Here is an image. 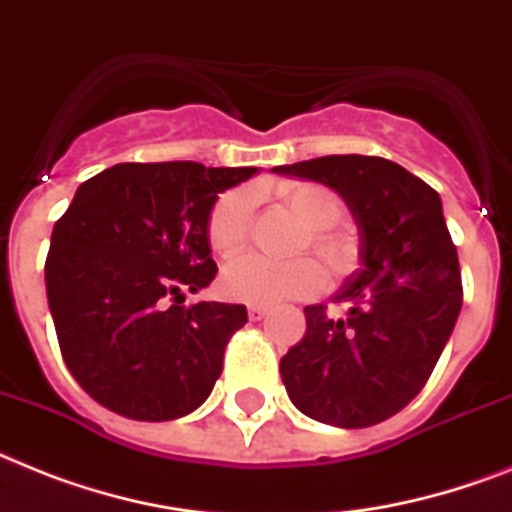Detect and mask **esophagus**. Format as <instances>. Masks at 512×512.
I'll return each instance as SVG.
<instances>
[{
  "mask_svg": "<svg viewBox=\"0 0 512 512\" xmlns=\"http://www.w3.org/2000/svg\"><path fill=\"white\" fill-rule=\"evenodd\" d=\"M247 315H249V321H263L265 315H268V307H265V305H249Z\"/></svg>",
  "mask_w": 512,
  "mask_h": 512,
  "instance_id": "esophagus-1",
  "label": "esophagus"
}]
</instances>
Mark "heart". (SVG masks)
<instances>
[{
    "label": "heart",
    "instance_id": "b5f03b06",
    "mask_svg": "<svg viewBox=\"0 0 512 512\" xmlns=\"http://www.w3.org/2000/svg\"><path fill=\"white\" fill-rule=\"evenodd\" d=\"M276 197L284 202L302 226L307 228V242L334 270H342L350 260V244L342 236L331 234L342 213V205L331 189L310 181H289L276 186ZM252 226V194L244 189L226 191L215 202L207 220V239L210 247L223 257L236 255L244 247ZM323 286L321 265L310 257L294 260H265L260 255H244L228 263L220 276L223 294L236 302L249 305H276L284 299L310 297Z\"/></svg>",
    "mask_w": 512,
    "mask_h": 512
}]
</instances>
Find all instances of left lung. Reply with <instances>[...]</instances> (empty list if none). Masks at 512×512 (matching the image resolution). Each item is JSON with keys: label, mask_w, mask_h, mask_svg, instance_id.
<instances>
[{"label": "left lung", "mask_w": 512, "mask_h": 512, "mask_svg": "<svg viewBox=\"0 0 512 512\" xmlns=\"http://www.w3.org/2000/svg\"><path fill=\"white\" fill-rule=\"evenodd\" d=\"M334 189L352 213L360 268L334 294L347 318L307 305V334L281 357L299 413L365 429L400 413L429 381L463 307L458 249L442 199L384 157L328 155L273 168Z\"/></svg>", "instance_id": "8db88e82"}]
</instances>
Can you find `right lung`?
Returning <instances> with one entry per match:
<instances>
[{
    "mask_svg": "<svg viewBox=\"0 0 512 512\" xmlns=\"http://www.w3.org/2000/svg\"><path fill=\"white\" fill-rule=\"evenodd\" d=\"M257 168L120 162L78 186L52 231L44 281L68 371L134 421H173L210 397L247 307L184 305L218 273L207 220Z\"/></svg>",
    "mask_w": 512,
    "mask_h": 512,
    "instance_id": "right-lung-1",
    "label": "right lung"
}]
</instances>
